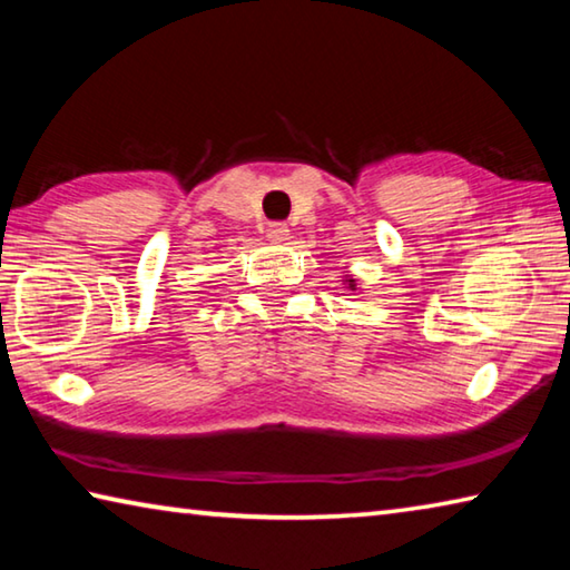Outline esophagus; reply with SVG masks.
Listing matches in <instances>:
<instances>
[{
  "label": "esophagus",
  "mask_w": 570,
  "mask_h": 570,
  "mask_svg": "<svg viewBox=\"0 0 570 570\" xmlns=\"http://www.w3.org/2000/svg\"><path fill=\"white\" fill-rule=\"evenodd\" d=\"M266 236H268V240H274V244H282V240H286L288 238V228H286V224H268L266 226Z\"/></svg>",
  "instance_id": "34e87169"
}]
</instances>
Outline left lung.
Listing matches in <instances>:
<instances>
[{"instance_id":"obj_1","label":"left lung","mask_w":570,"mask_h":570,"mask_svg":"<svg viewBox=\"0 0 570 570\" xmlns=\"http://www.w3.org/2000/svg\"><path fill=\"white\" fill-rule=\"evenodd\" d=\"M350 288H354V278H350Z\"/></svg>"}]
</instances>
